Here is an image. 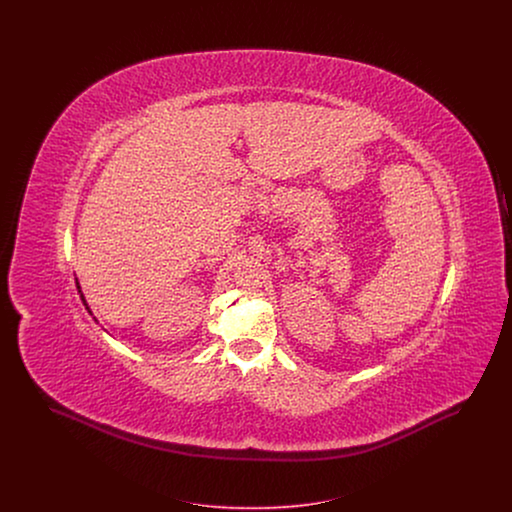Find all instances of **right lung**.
Instances as JSON below:
<instances>
[{
	"label": "right lung",
	"instance_id": "right-lung-1",
	"mask_svg": "<svg viewBox=\"0 0 512 512\" xmlns=\"http://www.w3.org/2000/svg\"><path fill=\"white\" fill-rule=\"evenodd\" d=\"M82 301H84V299H82ZM84 305H86V301H84ZM86 309H88V307H86Z\"/></svg>",
	"mask_w": 512,
	"mask_h": 512
}]
</instances>
